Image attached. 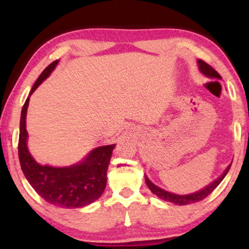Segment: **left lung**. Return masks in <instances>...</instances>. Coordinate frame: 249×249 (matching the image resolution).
Masks as SVG:
<instances>
[{
	"mask_svg": "<svg viewBox=\"0 0 249 249\" xmlns=\"http://www.w3.org/2000/svg\"><path fill=\"white\" fill-rule=\"evenodd\" d=\"M196 63H198L199 71L202 73V75L208 77V78L221 79V76H220L212 67H210L207 63L201 61V59H198ZM231 165H232V162H231V164L226 167V170L222 172L221 176H219L215 180H213V181L211 182V184H208L207 186L201 188V190L196 191V192L188 193V194H177V193L168 192V191L164 190V188L157 186L156 184H153V182L148 179V177L146 176V174H145V181H146L147 187L150 188L151 192H152L153 194H156L158 198L165 200V201L172 202V204H174V205L182 206V205H190V204H194V202H198V201H200V200L206 198L210 193H212L213 191L216 188V186H218L220 182L222 181V179L225 178L226 174L228 173V171H230V168H231Z\"/></svg>",
	"mask_w": 249,
	"mask_h": 249,
	"instance_id": "obj_1",
	"label": "left lung"
}]
</instances>
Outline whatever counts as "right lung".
<instances>
[{
  "instance_id": "right-lung-1",
  "label": "right lung",
  "mask_w": 249,
  "mask_h": 249,
  "mask_svg": "<svg viewBox=\"0 0 249 249\" xmlns=\"http://www.w3.org/2000/svg\"><path fill=\"white\" fill-rule=\"evenodd\" d=\"M58 59L45 68L31 88L21 112L18 158L24 177L45 201L62 208H81L102 196L107 187V172L116 144L91 150L81 161L69 166H51L37 162L28 148L27 111L30 96L51 75Z\"/></svg>"
}]
</instances>
